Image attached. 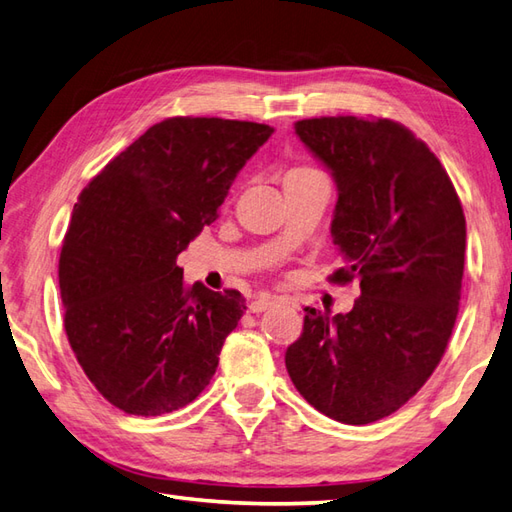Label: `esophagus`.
Listing matches in <instances>:
<instances>
[{
	"instance_id": "34e87169",
	"label": "esophagus",
	"mask_w": 512,
	"mask_h": 512,
	"mask_svg": "<svg viewBox=\"0 0 512 512\" xmlns=\"http://www.w3.org/2000/svg\"><path fill=\"white\" fill-rule=\"evenodd\" d=\"M275 306V297L273 295H259V297H255L253 301H250V306H248V310L250 312H266V310H270Z\"/></svg>"
}]
</instances>
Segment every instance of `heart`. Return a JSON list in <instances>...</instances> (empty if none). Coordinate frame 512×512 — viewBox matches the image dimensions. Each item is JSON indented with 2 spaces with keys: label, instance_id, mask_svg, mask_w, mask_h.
I'll list each match as a JSON object with an SVG mask.
<instances>
[{
  "label": "heart",
  "instance_id": "heart-1",
  "mask_svg": "<svg viewBox=\"0 0 512 512\" xmlns=\"http://www.w3.org/2000/svg\"><path fill=\"white\" fill-rule=\"evenodd\" d=\"M308 173H317V171H314V169H310V167H295V169H290V171H288V176H286V178L308 176Z\"/></svg>",
  "mask_w": 512,
  "mask_h": 512
}]
</instances>
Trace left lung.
Wrapping results in <instances>:
<instances>
[{
    "instance_id": "8db88e82",
    "label": "left lung",
    "mask_w": 512,
    "mask_h": 512,
    "mask_svg": "<svg viewBox=\"0 0 512 512\" xmlns=\"http://www.w3.org/2000/svg\"><path fill=\"white\" fill-rule=\"evenodd\" d=\"M295 132L332 171V237L345 257L330 281H361L347 314L306 308L286 350L299 394L332 420L369 424L418 394L458 317L466 220L449 173L405 125L321 116Z\"/></svg>"
}]
</instances>
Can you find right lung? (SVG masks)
<instances>
[{
	"mask_svg": "<svg viewBox=\"0 0 512 512\" xmlns=\"http://www.w3.org/2000/svg\"><path fill=\"white\" fill-rule=\"evenodd\" d=\"M275 129L176 116L134 140L79 195L59 257L63 328L90 383L132 416L189 405L246 310L187 286L178 255Z\"/></svg>",
	"mask_w": 512,
	"mask_h": 512,
	"instance_id": "right-lung-1",
	"label": "right lung"
}]
</instances>
